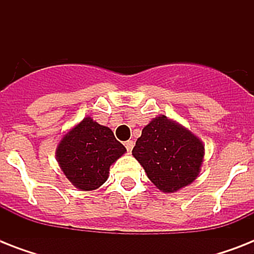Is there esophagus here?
Masks as SVG:
<instances>
[{
	"mask_svg": "<svg viewBox=\"0 0 254 254\" xmlns=\"http://www.w3.org/2000/svg\"><path fill=\"white\" fill-rule=\"evenodd\" d=\"M133 146H134V142H133V141H127V142H125V147H127V150L129 151V153L133 150Z\"/></svg>",
	"mask_w": 254,
	"mask_h": 254,
	"instance_id": "34e87169",
	"label": "esophagus"
}]
</instances>
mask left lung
Returning a JSON list of instances; mask_svg holds the SVG:
<instances>
[{
	"label": "left lung",
	"instance_id": "1",
	"mask_svg": "<svg viewBox=\"0 0 254 254\" xmlns=\"http://www.w3.org/2000/svg\"><path fill=\"white\" fill-rule=\"evenodd\" d=\"M131 154L159 191L173 193L199 177L204 145L190 129L161 115L143 127Z\"/></svg>",
	"mask_w": 254,
	"mask_h": 254
}]
</instances>
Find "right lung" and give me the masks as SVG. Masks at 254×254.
<instances>
[{
  "label": "right lung",
  "instance_id": "add662e5",
  "mask_svg": "<svg viewBox=\"0 0 254 254\" xmlns=\"http://www.w3.org/2000/svg\"><path fill=\"white\" fill-rule=\"evenodd\" d=\"M125 153V146L109 127L87 116L63 134L55 157L72 186L93 191L107 182L111 166Z\"/></svg>",
  "mask_w": 254,
  "mask_h": 254
}]
</instances>
